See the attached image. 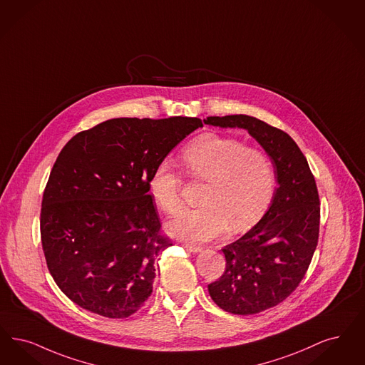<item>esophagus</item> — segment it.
I'll return each instance as SVG.
<instances>
[{
	"mask_svg": "<svg viewBox=\"0 0 365 365\" xmlns=\"http://www.w3.org/2000/svg\"><path fill=\"white\" fill-rule=\"evenodd\" d=\"M183 248L186 250V251H189L191 254H197V252H201V247H197V246H190V245H183Z\"/></svg>",
	"mask_w": 365,
	"mask_h": 365,
	"instance_id": "esophagus-1",
	"label": "esophagus"
}]
</instances>
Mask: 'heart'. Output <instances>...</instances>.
<instances>
[{
    "mask_svg": "<svg viewBox=\"0 0 365 365\" xmlns=\"http://www.w3.org/2000/svg\"><path fill=\"white\" fill-rule=\"evenodd\" d=\"M179 160L191 178L207 180L201 204L168 222V232L189 242H207L227 232L245 231L261 219L276 191L270 159L240 141L206 133L183 148ZM182 179L170 163L161 161L148 179V189L167 215L182 207Z\"/></svg>",
    "mask_w": 365,
    "mask_h": 365,
    "instance_id": "1",
    "label": "heart"
}]
</instances>
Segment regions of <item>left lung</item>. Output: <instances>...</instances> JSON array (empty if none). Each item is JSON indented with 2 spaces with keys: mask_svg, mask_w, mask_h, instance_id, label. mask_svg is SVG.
<instances>
[{
  "mask_svg": "<svg viewBox=\"0 0 365 365\" xmlns=\"http://www.w3.org/2000/svg\"><path fill=\"white\" fill-rule=\"evenodd\" d=\"M204 123L247 130L274 168L278 187L267 212L247 234L222 248L225 272L207 285L224 311L258 314L284 302L306 276L319 236L317 183L303 152L285 131L242 114L207 117Z\"/></svg>",
  "mask_w": 365,
  "mask_h": 365,
  "instance_id": "8db88e82",
  "label": "left lung"
}]
</instances>
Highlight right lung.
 I'll list each match as a JSON object with an SVG mask.
<instances>
[{"label":"right lung","instance_id":"1","mask_svg":"<svg viewBox=\"0 0 365 365\" xmlns=\"http://www.w3.org/2000/svg\"><path fill=\"white\" fill-rule=\"evenodd\" d=\"M198 128V118H115L62 148L44 189L41 236L50 274L77 306L113 319L144 306L156 259L173 246L148 179Z\"/></svg>","mask_w":365,"mask_h":365}]
</instances>
